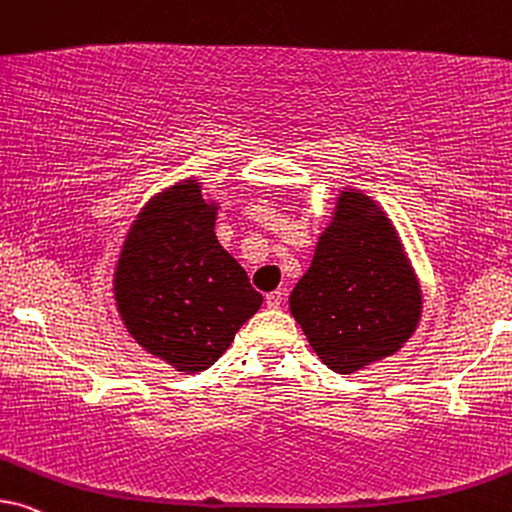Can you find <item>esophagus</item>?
Returning <instances> with one entry per match:
<instances>
[{"mask_svg":"<svg viewBox=\"0 0 512 512\" xmlns=\"http://www.w3.org/2000/svg\"><path fill=\"white\" fill-rule=\"evenodd\" d=\"M284 298H287V291L275 289V291H270V294H265V303H268V308H280V305L284 303Z\"/></svg>","mask_w":512,"mask_h":512,"instance_id":"esophagus-1","label":"esophagus"}]
</instances>
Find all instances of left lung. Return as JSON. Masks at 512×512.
Instances as JSON below:
<instances>
[{"label": "left lung", "instance_id": "8db88e82", "mask_svg": "<svg viewBox=\"0 0 512 512\" xmlns=\"http://www.w3.org/2000/svg\"><path fill=\"white\" fill-rule=\"evenodd\" d=\"M421 308V284L393 221L364 192L345 188L289 296L310 348L336 374H355L395 355Z\"/></svg>", "mask_w": 512, "mask_h": 512}]
</instances>
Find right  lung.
<instances>
[{"label":"right lung","instance_id":"1","mask_svg":"<svg viewBox=\"0 0 512 512\" xmlns=\"http://www.w3.org/2000/svg\"><path fill=\"white\" fill-rule=\"evenodd\" d=\"M216 214L195 178L157 192L129 228L112 280L126 331L185 374L209 369L263 303L218 244Z\"/></svg>","mask_w":512,"mask_h":512}]
</instances>
